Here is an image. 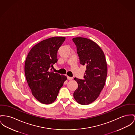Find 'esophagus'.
I'll return each mask as SVG.
<instances>
[{
	"instance_id": "esophagus-1",
	"label": "esophagus",
	"mask_w": 135,
	"mask_h": 135,
	"mask_svg": "<svg viewBox=\"0 0 135 135\" xmlns=\"http://www.w3.org/2000/svg\"><path fill=\"white\" fill-rule=\"evenodd\" d=\"M67 78H68V80H71L73 79V77H69V76H68V77H67Z\"/></svg>"
}]
</instances>
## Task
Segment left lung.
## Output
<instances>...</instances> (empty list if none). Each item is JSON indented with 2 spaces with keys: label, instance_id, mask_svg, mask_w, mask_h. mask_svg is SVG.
<instances>
[{
  "label": "left lung",
  "instance_id": "obj_1",
  "mask_svg": "<svg viewBox=\"0 0 135 135\" xmlns=\"http://www.w3.org/2000/svg\"><path fill=\"white\" fill-rule=\"evenodd\" d=\"M72 40L80 63L86 66L84 79L74 78L78 86L73 96L78 103L87 105L98 97L105 85L108 74L105 57L99 45L89 39L76 37Z\"/></svg>",
  "mask_w": 135,
  "mask_h": 135
}]
</instances>
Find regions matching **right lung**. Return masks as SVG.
I'll return each instance as SVG.
<instances>
[{"mask_svg": "<svg viewBox=\"0 0 135 135\" xmlns=\"http://www.w3.org/2000/svg\"><path fill=\"white\" fill-rule=\"evenodd\" d=\"M65 39L55 37L44 40L34 45L27 57L25 72L27 84L33 95L42 103L54 102L67 79L52 72L53 65L57 62V51Z\"/></svg>", "mask_w": 135, "mask_h": 135, "instance_id": "obj_1", "label": "right lung"}]
</instances>
